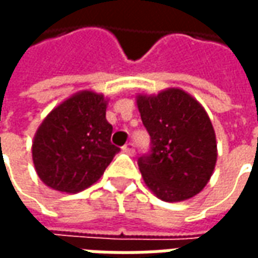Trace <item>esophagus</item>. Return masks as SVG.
I'll return each instance as SVG.
<instances>
[{
    "label": "esophagus",
    "instance_id": "1",
    "mask_svg": "<svg viewBox=\"0 0 258 258\" xmlns=\"http://www.w3.org/2000/svg\"><path fill=\"white\" fill-rule=\"evenodd\" d=\"M123 152H125L127 155H130V156H133L135 153V146L133 142H130V144H127V145L123 146Z\"/></svg>",
    "mask_w": 258,
    "mask_h": 258
}]
</instances>
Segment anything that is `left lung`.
Listing matches in <instances>:
<instances>
[{"instance_id":"left-lung-1","label":"left lung","mask_w":258,"mask_h":258,"mask_svg":"<svg viewBox=\"0 0 258 258\" xmlns=\"http://www.w3.org/2000/svg\"><path fill=\"white\" fill-rule=\"evenodd\" d=\"M137 106L151 135V155L138 166L146 186L164 202H182L210 181L217 162V141L209 114L181 88L138 94Z\"/></svg>"}]
</instances>
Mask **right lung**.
<instances>
[{"instance_id":"add662e5","label":"right lung","mask_w":258,"mask_h":258,"mask_svg":"<svg viewBox=\"0 0 258 258\" xmlns=\"http://www.w3.org/2000/svg\"><path fill=\"white\" fill-rule=\"evenodd\" d=\"M107 98L80 91L53 107L37 128L31 153L37 175L59 192L77 194L101 178L120 148L110 142Z\"/></svg>"}]
</instances>
